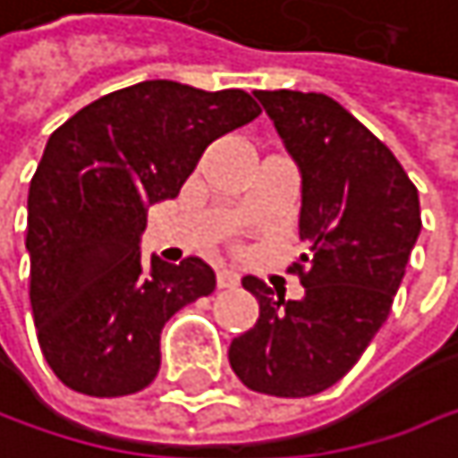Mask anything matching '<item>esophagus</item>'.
Returning <instances> with one entry per match:
<instances>
[{
    "label": "esophagus",
    "instance_id": "34e87169",
    "mask_svg": "<svg viewBox=\"0 0 458 458\" xmlns=\"http://www.w3.org/2000/svg\"><path fill=\"white\" fill-rule=\"evenodd\" d=\"M242 284V276L233 271V268H219L216 271V287L219 290H233V287H239Z\"/></svg>",
    "mask_w": 458,
    "mask_h": 458
}]
</instances>
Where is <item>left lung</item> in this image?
Returning <instances> with one entry per match:
<instances>
[{"mask_svg":"<svg viewBox=\"0 0 458 458\" xmlns=\"http://www.w3.org/2000/svg\"><path fill=\"white\" fill-rule=\"evenodd\" d=\"M301 168L306 295L284 301L244 276L260 303L227 360L252 392L311 397L338 384L392 311L421 233L419 190L392 149L325 93L255 90Z\"/></svg>","mask_w":458,"mask_h":458,"instance_id":"obj_1","label":"left lung"}]
</instances>
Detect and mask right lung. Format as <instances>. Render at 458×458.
Wrapping results in <instances>:
<instances>
[{
	"mask_svg": "<svg viewBox=\"0 0 458 458\" xmlns=\"http://www.w3.org/2000/svg\"><path fill=\"white\" fill-rule=\"evenodd\" d=\"M258 114L239 88L147 80L50 133L29 187V298L39 349L69 389L125 397L155 381L163 325L216 279L198 258L141 260L147 208L176 198L203 149Z\"/></svg>",
	"mask_w": 458,
	"mask_h": 458,
	"instance_id": "add662e5",
	"label": "right lung"
}]
</instances>
